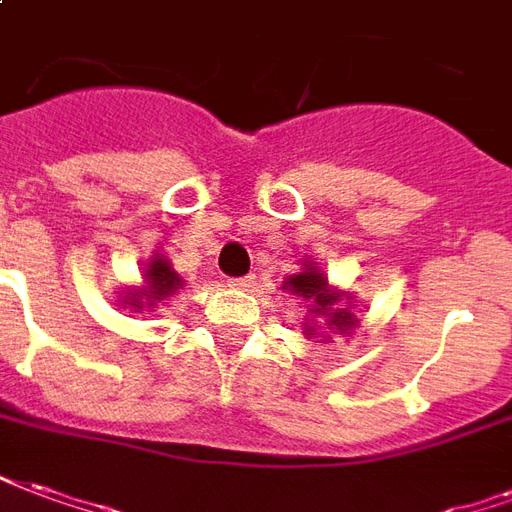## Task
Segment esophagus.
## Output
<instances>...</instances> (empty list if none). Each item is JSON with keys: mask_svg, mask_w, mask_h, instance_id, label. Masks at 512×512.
<instances>
[{"mask_svg": "<svg viewBox=\"0 0 512 512\" xmlns=\"http://www.w3.org/2000/svg\"><path fill=\"white\" fill-rule=\"evenodd\" d=\"M252 282H255V276H238V279H227V287L246 290V287H252Z\"/></svg>", "mask_w": 512, "mask_h": 512, "instance_id": "esophagus-1", "label": "esophagus"}]
</instances>
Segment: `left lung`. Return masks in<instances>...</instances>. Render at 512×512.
I'll use <instances>...</instances> for the list:
<instances>
[{"label": "left lung", "instance_id": "8db88e82", "mask_svg": "<svg viewBox=\"0 0 512 512\" xmlns=\"http://www.w3.org/2000/svg\"><path fill=\"white\" fill-rule=\"evenodd\" d=\"M282 290L312 301L314 309H309V312L323 314L325 323L336 328L339 333H350L355 328V323H358L355 314H350V309H339L342 293H336V290L328 287V279H325V274H320V268L314 266V263H304V271H298L290 279H285ZM347 301H350V295H347ZM312 333V325H306V336H312Z\"/></svg>", "mask_w": 512, "mask_h": 512}]
</instances>
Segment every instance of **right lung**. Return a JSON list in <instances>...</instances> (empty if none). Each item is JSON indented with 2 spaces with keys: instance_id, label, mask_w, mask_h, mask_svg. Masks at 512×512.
Returning a JSON list of instances; mask_svg holds the SVG:
<instances>
[{
  "instance_id": "1",
  "label": "right lung",
  "mask_w": 512,
  "mask_h": 512,
  "mask_svg": "<svg viewBox=\"0 0 512 512\" xmlns=\"http://www.w3.org/2000/svg\"><path fill=\"white\" fill-rule=\"evenodd\" d=\"M143 287H132L124 293L121 304L130 306V309H146V306H154L157 301H165L168 295H173L181 287V276L170 268V263L165 257H151L149 266L143 271Z\"/></svg>"
}]
</instances>
